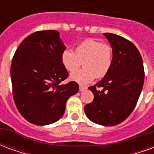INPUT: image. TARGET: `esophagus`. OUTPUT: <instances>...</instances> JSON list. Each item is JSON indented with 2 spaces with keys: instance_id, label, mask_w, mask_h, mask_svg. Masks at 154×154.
<instances>
[{
  "instance_id": "34e87169",
  "label": "esophagus",
  "mask_w": 154,
  "mask_h": 154,
  "mask_svg": "<svg viewBox=\"0 0 154 154\" xmlns=\"http://www.w3.org/2000/svg\"><path fill=\"white\" fill-rule=\"evenodd\" d=\"M87 90V87H83V86H80V87H79V91H84Z\"/></svg>"
}]
</instances>
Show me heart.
<instances>
[{"instance_id":"1","label":"heart","mask_w":154,"mask_h":154,"mask_svg":"<svg viewBox=\"0 0 154 154\" xmlns=\"http://www.w3.org/2000/svg\"><path fill=\"white\" fill-rule=\"evenodd\" d=\"M61 60L66 70L72 72L82 65V69L71 74L70 79L81 85L91 82L95 77L102 78L111 68L113 63V49L110 45L88 38L81 42L75 50L65 49Z\"/></svg>"}]
</instances>
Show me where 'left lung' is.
Masks as SVG:
<instances>
[{
    "label": "left lung",
    "mask_w": 154,
    "mask_h": 154,
    "mask_svg": "<svg viewBox=\"0 0 154 154\" xmlns=\"http://www.w3.org/2000/svg\"><path fill=\"white\" fill-rule=\"evenodd\" d=\"M113 49V63L98 83L89 87L94 100L84 107L91 121L104 126L119 125L134 109L142 91L144 70L135 45L121 36L105 33ZM97 87L103 90H97Z\"/></svg>",
    "instance_id": "1"
}]
</instances>
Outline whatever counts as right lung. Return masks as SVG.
<instances>
[{
    "mask_svg": "<svg viewBox=\"0 0 154 154\" xmlns=\"http://www.w3.org/2000/svg\"><path fill=\"white\" fill-rule=\"evenodd\" d=\"M65 49L58 32L43 30L29 35L15 51L12 93L19 112L29 123L47 125L57 121L67 99L79 91L76 82L61 84L68 77L61 60Z\"/></svg>",
    "mask_w": 154,
    "mask_h": 154,
    "instance_id": "add662e5",
    "label": "right lung"
}]
</instances>
